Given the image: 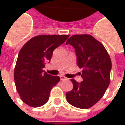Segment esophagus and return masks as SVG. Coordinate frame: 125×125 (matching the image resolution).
<instances>
[{
	"label": "esophagus",
	"instance_id": "1",
	"mask_svg": "<svg viewBox=\"0 0 125 125\" xmlns=\"http://www.w3.org/2000/svg\"><path fill=\"white\" fill-rule=\"evenodd\" d=\"M60 79H61V80H68V78L66 77L63 76H60Z\"/></svg>",
	"mask_w": 125,
	"mask_h": 125
}]
</instances>
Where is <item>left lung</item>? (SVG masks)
I'll use <instances>...</instances> for the list:
<instances>
[{
    "instance_id": "obj_1",
    "label": "left lung",
    "mask_w": 125,
    "mask_h": 125,
    "mask_svg": "<svg viewBox=\"0 0 125 125\" xmlns=\"http://www.w3.org/2000/svg\"><path fill=\"white\" fill-rule=\"evenodd\" d=\"M75 48L77 64L82 68L83 81L71 79L73 89L65 94L75 107L87 109L101 99L109 86L112 63L104 46L90 35H73L66 41Z\"/></svg>"
}]
</instances>
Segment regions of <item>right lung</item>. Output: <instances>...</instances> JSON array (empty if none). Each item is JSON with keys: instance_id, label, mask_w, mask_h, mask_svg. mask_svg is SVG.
<instances>
[{"instance_id": "add662e5", "label": "right lung", "mask_w": 125, "mask_h": 125, "mask_svg": "<svg viewBox=\"0 0 125 125\" xmlns=\"http://www.w3.org/2000/svg\"><path fill=\"white\" fill-rule=\"evenodd\" d=\"M69 35H39L21 49L14 70L15 86L21 99L32 107H39L49 99L51 90L60 82L57 76L43 68L51 60L53 52L63 43Z\"/></svg>"}]
</instances>
